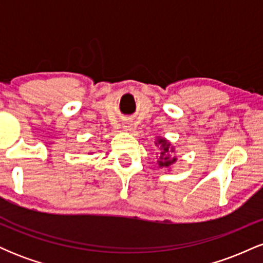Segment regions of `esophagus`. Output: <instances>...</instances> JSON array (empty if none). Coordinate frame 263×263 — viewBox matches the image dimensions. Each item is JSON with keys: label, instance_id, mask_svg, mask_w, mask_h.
<instances>
[{"label": "esophagus", "instance_id": "1", "mask_svg": "<svg viewBox=\"0 0 263 263\" xmlns=\"http://www.w3.org/2000/svg\"><path fill=\"white\" fill-rule=\"evenodd\" d=\"M123 128H125V129H129V128H131V125H128V123H126V125L123 126Z\"/></svg>", "mask_w": 263, "mask_h": 263}]
</instances>
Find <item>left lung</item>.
<instances>
[{
  "label": "left lung",
  "mask_w": 263,
  "mask_h": 263,
  "mask_svg": "<svg viewBox=\"0 0 263 263\" xmlns=\"http://www.w3.org/2000/svg\"><path fill=\"white\" fill-rule=\"evenodd\" d=\"M156 146L159 148V159L158 165L159 167L170 168L177 162V157L173 155L174 147L172 146L171 142L163 137H158L156 141Z\"/></svg>",
  "instance_id": "8db88e82"
}]
</instances>
